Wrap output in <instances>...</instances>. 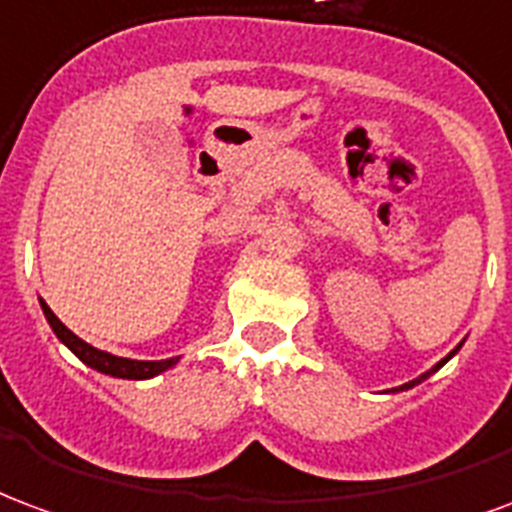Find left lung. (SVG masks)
Listing matches in <instances>:
<instances>
[{
  "mask_svg": "<svg viewBox=\"0 0 512 512\" xmlns=\"http://www.w3.org/2000/svg\"><path fill=\"white\" fill-rule=\"evenodd\" d=\"M453 354H455V352H450V354H447L445 360H442V363H439V365H445V363H447V360H450V357H453ZM439 365H436V368H439ZM436 368H434V371H436ZM406 387H409V384H406Z\"/></svg>",
  "mask_w": 512,
  "mask_h": 512,
  "instance_id": "left-lung-1",
  "label": "left lung"
}]
</instances>
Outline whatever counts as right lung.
<instances>
[{
	"label": "right lung",
	"instance_id": "right-lung-1",
	"mask_svg": "<svg viewBox=\"0 0 512 512\" xmlns=\"http://www.w3.org/2000/svg\"><path fill=\"white\" fill-rule=\"evenodd\" d=\"M43 313H46L48 324L54 327V333H57L59 341L67 343L70 352L76 354L78 360H84L89 368H95L100 374L119 376V379H149V376H158L160 371H166V368H171V365L177 363V357H171V360H158V363H147V360H125V357H114V354L100 352L95 346H89L87 341H81L78 335L70 333L65 324L54 316V311L48 308L46 302H43Z\"/></svg>",
	"mask_w": 512,
	"mask_h": 512
}]
</instances>
